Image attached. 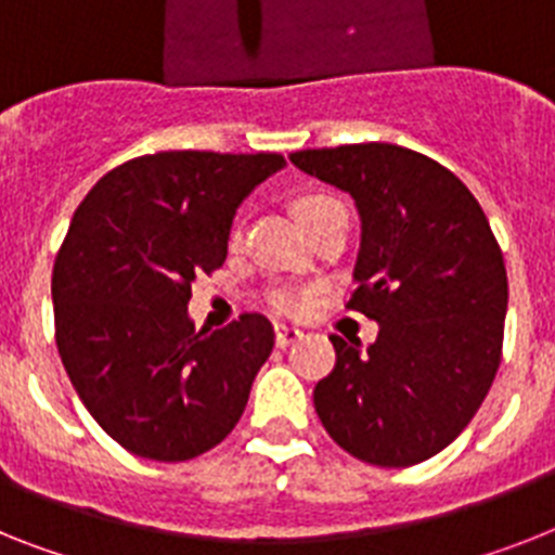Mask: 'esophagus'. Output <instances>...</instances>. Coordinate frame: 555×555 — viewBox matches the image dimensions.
Wrapping results in <instances>:
<instances>
[{
  "mask_svg": "<svg viewBox=\"0 0 555 555\" xmlns=\"http://www.w3.org/2000/svg\"><path fill=\"white\" fill-rule=\"evenodd\" d=\"M273 333H276V347H291V344H296L301 338V330L299 327H287V324H276L273 327Z\"/></svg>",
  "mask_w": 555,
  "mask_h": 555,
  "instance_id": "1",
  "label": "esophagus"
}]
</instances>
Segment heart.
<instances>
[{
    "label": "heart",
    "instance_id": "obj_1",
    "mask_svg": "<svg viewBox=\"0 0 555 555\" xmlns=\"http://www.w3.org/2000/svg\"><path fill=\"white\" fill-rule=\"evenodd\" d=\"M338 199L327 197V194H305V197L296 199V214H299V220H310L315 214H321L324 208L335 206ZM273 307H276L279 313H293V310H299V299L291 296V293H276L273 296Z\"/></svg>",
    "mask_w": 555,
    "mask_h": 555
}]
</instances>
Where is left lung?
<instances>
[{"label": "left lung", "instance_id": "left-lung-1", "mask_svg": "<svg viewBox=\"0 0 555 555\" xmlns=\"http://www.w3.org/2000/svg\"><path fill=\"white\" fill-rule=\"evenodd\" d=\"M291 163L356 199L361 248L349 310L378 321L366 349L330 335L335 366L313 403L352 457L406 468L443 451L500 370L507 273L460 177L395 143L293 152Z\"/></svg>", "mask_w": 555, "mask_h": 555}]
</instances>
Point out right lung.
<instances>
[{
  "label": "right lung",
  "instance_id": "obj_1",
  "mask_svg": "<svg viewBox=\"0 0 555 555\" xmlns=\"http://www.w3.org/2000/svg\"><path fill=\"white\" fill-rule=\"evenodd\" d=\"M282 155L157 152L83 197L53 268L55 344L78 398L138 457L183 463L222 443L273 349L245 313L194 330L191 285L222 268L240 203Z\"/></svg>",
  "mask_w": 555,
  "mask_h": 555
}]
</instances>
